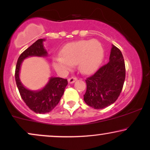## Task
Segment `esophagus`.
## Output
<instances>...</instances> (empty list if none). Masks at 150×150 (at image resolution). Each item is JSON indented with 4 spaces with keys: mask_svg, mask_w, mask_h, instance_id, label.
Returning a JSON list of instances; mask_svg holds the SVG:
<instances>
[{
    "mask_svg": "<svg viewBox=\"0 0 150 150\" xmlns=\"http://www.w3.org/2000/svg\"><path fill=\"white\" fill-rule=\"evenodd\" d=\"M76 80H77V77H70V78H68V82H69L70 84H72V83L75 82Z\"/></svg>",
    "mask_w": 150,
    "mask_h": 150,
    "instance_id": "esophagus-1",
    "label": "esophagus"
}]
</instances>
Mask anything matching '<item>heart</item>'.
<instances>
[{
    "mask_svg": "<svg viewBox=\"0 0 150 150\" xmlns=\"http://www.w3.org/2000/svg\"><path fill=\"white\" fill-rule=\"evenodd\" d=\"M61 57L55 58L53 66L57 72L66 73L78 64L82 73L90 74L95 72L104 58V49L97 40H80L70 42L64 47L60 52Z\"/></svg>",
    "mask_w": 150,
    "mask_h": 150,
    "instance_id": "heart-1",
    "label": "heart"
}]
</instances>
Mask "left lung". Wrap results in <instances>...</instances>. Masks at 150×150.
Here are the masks:
<instances>
[{
	"label": "left lung",
	"mask_w": 150,
	"mask_h": 150,
	"mask_svg": "<svg viewBox=\"0 0 150 150\" xmlns=\"http://www.w3.org/2000/svg\"><path fill=\"white\" fill-rule=\"evenodd\" d=\"M125 76L123 55L120 49L112 45L109 62L85 80L84 102L94 109H103L114 103L123 88Z\"/></svg>",
	"instance_id": "8db88e82"
}]
</instances>
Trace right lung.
Here are the masks:
<instances>
[{
  "instance_id": "add662e5",
  "label": "right lung",
  "mask_w": 150,
  "mask_h": 150,
  "mask_svg": "<svg viewBox=\"0 0 150 150\" xmlns=\"http://www.w3.org/2000/svg\"><path fill=\"white\" fill-rule=\"evenodd\" d=\"M45 39H39L21 53L17 60L15 69V80L21 98L26 105L35 113L50 112L57 105L68 84L66 79L50 77L47 84L39 91L25 88L19 79V70L23 59L29 57H47V52L43 47Z\"/></svg>"
}]
</instances>
